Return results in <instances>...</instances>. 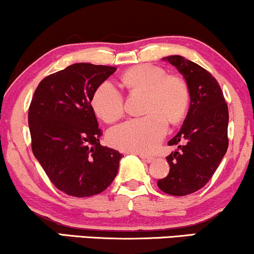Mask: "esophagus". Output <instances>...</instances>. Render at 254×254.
Here are the masks:
<instances>
[{
  "instance_id": "1",
  "label": "esophagus",
  "mask_w": 254,
  "mask_h": 254,
  "mask_svg": "<svg viewBox=\"0 0 254 254\" xmlns=\"http://www.w3.org/2000/svg\"><path fill=\"white\" fill-rule=\"evenodd\" d=\"M139 157H140V160H142L143 162H145V163H150V162L154 161V158H152L151 156H146V155L139 154Z\"/></svg>"
}]
</instances>
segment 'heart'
<instances>
[{
    "label": "heart",
    "instance_id": "obj_1",
    "mask_svg": "<svg viewBox=\"0 0 254 254\" xmlns=\"http://www.w3.org/2000/svg\"><path fill=\"white\" fill-rule=\"evenodd\" d=\"M122 81L131 92L144 93L142 111L146 116L110 129L108 140L121 150L149 154L166 135L168 122L175 124L185 117L189 105L187 82L152 65L131 67L124 72ZM91 105L94 114L106 123H114L124 115L123 96L110 81L96 88Z\"/></svg>",
    "mask_w": 254,
    "mask_h": 254
}]
</instances>
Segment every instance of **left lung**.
Masks as SVG:
<instances>
[{"label": "left lung", "mask_w": 254, "mask_h": 254, "mask_svg": "<svg viewBox=\"0 0 254 254\" xmlns=\"http://www.w3.org/2000/svg\"><path fill=\"white\" fill-rule=\"evenodd\" d=\"M185 78L190 105L179 133L168 142L175 145L167 161L169 174L157 181L164 193L185 196L198 190L218 169L228 148V108L215 78L181 56L163 58Z\"/></svg>", "instance_id": "1"}]
</instances>
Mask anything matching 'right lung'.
I'll list each match as a JSON object with an SVG mask.
<instances>
[{"instance_id":"1","label":"right lung","mask_w":254,"mask_h":254,"mask_svg":"<svg viewBox=\"0 0 254 254\" xmlns=\"http://www.w3.org/2000/svg\"><path fill=\"white\" fill-rule=\"evenodd\" d=\"M116 67L79 63L40 81L28 111L32 150L56 187L67 195L99 194L118 173L122 154L100 145L91 99Z\"/></svg>"}]
</instances>
